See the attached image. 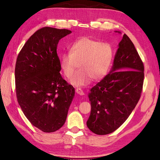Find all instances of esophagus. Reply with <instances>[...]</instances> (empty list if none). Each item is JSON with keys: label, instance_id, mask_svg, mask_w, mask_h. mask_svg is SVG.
<instances>
[{"label": "esophagus", "instance_id": "34e87169", "mask_svg": "<svg viewBox=\"0 0 160 160\" xmlns=\"http://www.w3.org/2000/svg\"><path fill=\"white\" fill-rule=\"evenodd\" d=\"M75 92H76L77 94H78L80 95V96H82V95L85 94V93H84V92L82 91V89H80V88L75 89Z\"/></svg>", "mask_w": 160, "mask_h": 160}]
</instances>
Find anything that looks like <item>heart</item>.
<instances>
[{
  "label": "heart",
  "instance_id": "heart-1",
  "mask_svg": "<svg viewBox=\"0 0 160 160\" xmlns=\"http://www.w3.org/2000/svg\"><path fill=\"white\" fill-rule=\"evenodd\" d=\"M113 58L114 50L111 44L82 37L72 44L70 52L61 56L60 67L63 75L71 79L80 64V70L71 83L82 87L89 84L92 78L94 80L103 79L111 67Z\"/></svg>",
  "mask_w": 160,
  "mask_h": 160
}]
</instances>
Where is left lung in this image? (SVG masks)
<instances>
[{
	"label": "left lung",
	"instance_id": "1",
	"mask_svg": "<svg viewBox=\"0 0 160 160\" xmlns=\"http://www.w3.org/2000/svg\"><path fill=\"white\" fill-rule=\"evenodd\" d=\"M118 47L111 71L88 94L91 112L87 126L98 135L115 132L126 121L143 89L144 66L134 45L124 34Z\"/></svg>",
	"mask_w": 160,
	"mask_h": 160
}]
</instances>
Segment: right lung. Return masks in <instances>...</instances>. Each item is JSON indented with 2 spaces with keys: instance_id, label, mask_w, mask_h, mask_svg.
Segmentation results:
<instances>
[{
  "instance_id": "1",
  "label": "right lung",
  "mask_w": 160,
  "mask_h": 160,
  "mask_svg": "<svg viewBox=\"0 0 160 160\" xmlns=\"http://www.w3.org/2000/svg\"><path fill=\"white\" fill-rule=\"evenodd\" d=\"M67 29L43 27L32 35L15 66L16 94L24 115L34 127L54 132L65 123L75 89L60 74L57 49Z\"/></svg>"
}]
</instances>
